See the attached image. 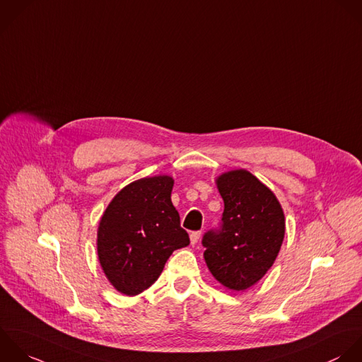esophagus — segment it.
Here are the masks:
<instances>
[{
    "label": "esophagus",
    "instance_id": "esophagus-1",
    "mask_svg": "<svg viewBox=\"0 0 362 362\" xmlns=\"http://www.w3.org/2000/svg\"><path fill=\"white\" fill-rule=\"evenodd\" d=\"M200 235H202V233H200V231H193V233H190V243H192V245L197 244V241H199Z\"/></svg>",
    "mask_w": 362,
    "mask_h": 362
}]
</instances>
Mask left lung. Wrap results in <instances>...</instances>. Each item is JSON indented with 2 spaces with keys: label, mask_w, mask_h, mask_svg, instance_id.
<instances>
[{
  "label": "left lung",
  "mask_w": 362,
  "mask_h": 362,
  "mask_svg": "<svg viewBox=\"0 0 362 362\" xmlns=\"http://www.w3.org/2000/svg\"><path fill=\"white\" fill-rule=\"evenodd\" d=\"M224 200L223 224L203 237L211 275L230 291H245L274 265L285 237V214L274 192L245 169L216 179Z\"/></svg>",
  "instance_id": "8db88e82"
}]
</instances>
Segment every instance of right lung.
Instances as JSON below:
<instances>
[{"label":"right lung","mask_w":362,"mask_h":362,"mask_svg":"<svg viewBox=\"0 0 362 362\" xmlns=\"http://www.w3.org/2000/svg\"><path fill=\"white\" fill-rule=\"evenodd\" d=\"M173 177H144L121 189L107 206L97 230L103 272L119 293L135 296L162 274L175 250L190 244L170 194Z\"/></svg>","instance_id":"obj_1"}]
</instances>
